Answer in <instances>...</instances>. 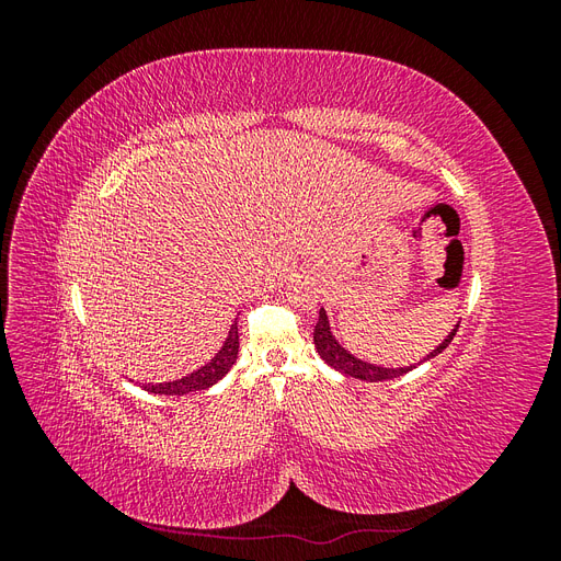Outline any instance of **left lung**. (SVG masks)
Returning a JSON list of instances; mask_svg holds the SVG:
<instances>
[{
    "label": "left lung",
    "mask_w": 561,
    "mask_h": 561,
    "mask_svg": "<svg viewBox=\"0 0 561 561\" xmlns=\"http://www.w3.org/2000/svg\"><path fill=\"white\" fill-rule=\"evenodd\" d=\"M458 330V322L454 325V330L439 342L428 355H423V358L419 363H412V365H404V367H383V365H375L369 360H363L358 358V355H353L346 346L339 344V339L334 336L332 328H330V318H328V311L320 309V316H318V322H316V330H313V344L318 348V355L322 360H325L330 367H334L336 371H342V375L346 377H353V379H360V381H386V379H398L402 375H407V371H412L414 367H419L421 363H426L431 358H435L437 353H443L449 344L451 339Z\"/></svg>",
    "instance_id": "left-lung-1"
}]
</instances>
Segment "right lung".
I'll use <instances>...</instances> for the list:
<instances>
[{
  "label": "right lung",
  "mask_w": 561,
  "mask_h": 561,
  "mask_svg": "<svg viewBox=\"0 0 561 561\" xmlns=\"http://www.w3.org/2000/svg\"><path fill=\"white\" fill-rule=\"evenodd\" d=\"M236 358H239V322L233 320V325L229 328V334L222 342V346H219V351L206 365H201L198 369L190 371V375H184L180 379L159 381V383L149 381V383H140V388H145L147 393H157V396H186V393H194V390H206L229 375Z\"/></svg>",
  "instance_id": "add662e5"
}]
</instances>
